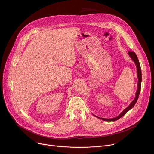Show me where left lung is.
I'll list each match as a JSON object with an SVG mask.
<instances>
[{
  "label": "left lung",
  "instance_id": "obj_1",
  "mask_svg": "<svg viewBox=\"0 0 154 154\" xmlns=\"http://www.w3.org/2000/svg\"><path fill=\"white\" fill-rule=\"evenodd\" d=\"M128 54L130 56V57L134 61V62L135 63L136 66H137V77H138V84H137V91L136 92L135 94V97L134 99V100L130 103V104L125 109H124V111H122V112L121 113V114L119 115H118V116L113 118H110V119H107V118H100V117H97L96 115H93L94 116L97 117L100 119H101L103 121H117L118 119H119V118H121L122 116H123L127 112H128L130 109L132 108L134 105H135L136 102L138 100V97H139V94L141 91V80H142V75H141V66L140 64V62L138 60V58L136 55V54L134 52H128Z\"/></svg>",
  "mask_w": 154,
  "mask_h": 154
}]
</instances>
